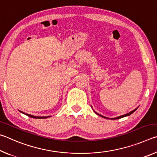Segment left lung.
I'll list each match as a JSON object with an SVG mask.
<instances>
[{"label": "left lung", "mask_w": 157, "mask_h": 157, "mask_svg": "<svg viewBox=\"0 0 157 157\" xmlns=\"http://www.w3.org/2000/svg\"><path fill=\"white\" fill-rule=\"evenodd\" d=\"M139 108V107H138L137 108H136L135 109H134V110H132V111H130V112H129V113H126V114H124V115H122V116H118V117H116V118H107V117H105V116H102V115H100V114H99V113H98L97 112H95V113H96V114H98V116H101V117H102V118H107V119H111V120H116V119H119V118H123V117H126V116H129V115H131L132 113H133L135 111H136L137 109Z\"/></svg>", "instance_id": "left-lung-1"}]
</instances>
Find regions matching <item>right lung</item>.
Returning a JSON list of instances; mask_svg holds the SVG:
<instances>
[{
  "label": "right lung",
  "instance_id": "1",
  "mask_svg": "<svg viewBox=\"0 0 157 157\" xmlns=\"http://www.w3.org/2000/svg\"><path fill=\"white\" fill-rule=\"evenodd\" d=\"M20 111L21 113H22L23 114H25V115L28 116L29 117H30V118H36V119H43V118H49L50 117V116H33V115H31V114H28V113H26L25 112H23V111H21L20 110H18Z\"/></svg>",
  "mask_w": 157,
  "mask_h": 157
}]
</instances>
